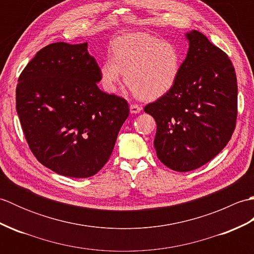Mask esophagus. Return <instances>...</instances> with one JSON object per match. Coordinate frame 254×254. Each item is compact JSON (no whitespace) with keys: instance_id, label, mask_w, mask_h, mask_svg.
<instances>
[{"instance_id":"1","label":"esophagus","mask_w":254,"mask_h":254,"mask_svg":"<svg viewBox=\"0 0 254 254\" xmlns=\"http://www.w3.org/2000/svg\"><path fill=\"white\" fill-rule=\"evenodd\" d=\"M142 111V107L138 106V105H131L130 106V112L131 113H139Z\"/></svg>"}]
</instances>
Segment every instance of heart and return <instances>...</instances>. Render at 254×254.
I'll list each match as a JSON object with an SVG mask.
<instances>
[{"label": "heart", "mask_w": 254, "mask_h": 254, "mask_svg": "<svg viewBox=\"0 0 254 254\" xmlns=\"http://www.w3.org/2000/svg\"><path fill=\"white\" fill-rule=\"evenodd\" d=\"M183 58L176 44L145 32L116 38L112 57L100 65V77L107 91L115 93L124 75L137 97L155 100L168 94L179 78Z\"/></svg>", "instance_id": "1"}]
</instances>
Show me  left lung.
<instances>
[{"instance_id":"left-lung-1","label":"left lung","mask_w":254,"mask_h":254,"mask_svg":"<svg viewBox=\"0 0 254 254\" xmlns=\"http://www.w3.org/2000/svg\"><path fill=\"white\" fill-rule=\"evenodd\" d=\"M186 38L189 50L177 84L144 108L157 124V157L179 172L199 168L227 145L236 127L238 99L228 56L197 30Z\"/></svg>"}]
</instances>
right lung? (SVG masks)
<instances>
[{
  "label": "right lung",
  "mask_w": 254,
  "mask_h": 254,
  "mask_svg": "<svg viewBox=\"0 0 254 254\" xmlns=\"http://www.w3.org/2000/svg\"><path fill=\"white\" fill-rule=\"evenodd\" d=\"M87 42H56L37 52L16 87V110L32 154L71 178L96 175L128 117L127 100L106 94Z\"/></svg>",
  "instance_id": "1"
}]
</instances>
